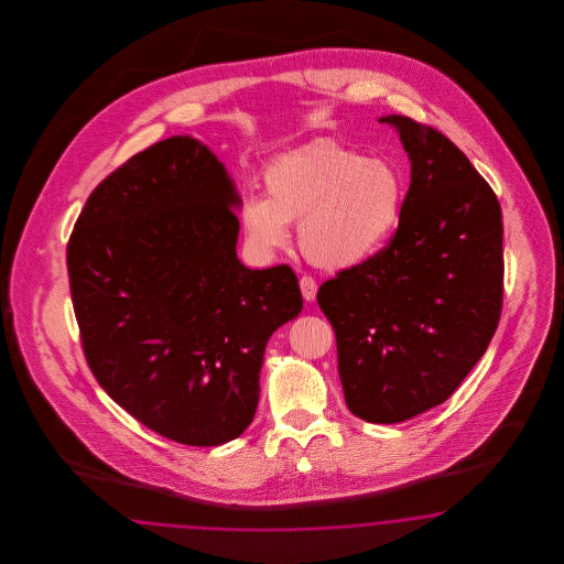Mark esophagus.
<instances>
[{
  "mask_svg": "<svg viewBox=\"0 0 564 564\" xmlns=\"http://www.w3.org/2000/svg\"><path fill=\"white\" fill-rule=\"evenodd\" d=\"M300 290H302V295H304L306 302H314L318 285H316V281H314L310 274H304V276L300 279Z\"/></svg>",
  "mask_w": 564,
  "mask_h": 564,
  "instance_id": "1",
  "label": "esophagus"
}]
</instances>
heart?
Segmentation results:
<instances>
[{"label": "heart", "mask_w": 564, "mask_h": 564, "mask_svg": "<svg viewBox=\"0 0 564 564\" xmlns=\"http://www.w3.org/2000/svg\"><path fill=\"white\" fill-rule=\"evenodd\" d=\"M264 198L246 196L239 221L248 246L269 257L290 241L316 267L351 269L393 234L403 182L391 163L364 159L335 140L279 154L262 173Z\"/></svg>", "instance_id": "heart-1"}]
</instances>
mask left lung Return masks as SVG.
<instances>
[{"mask_svg": "<svg viewBox=\"0 0 564 564\" xmlns=\"http://www.w3.org/2000/svg\"><path fill=\"white\" fill-rule=\"evenodd\" d=\"M411 161L399 225L375 257L318 290L337 337L345 403L397 424L444 403L495 337L502 310V213L495 189L443 132L405 116Z\"/></svg>", "mask_w": 564, "mask_h": 564, "instance_id": "8db88e82", "label": "left lung"}]
</instances>
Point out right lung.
<instances>
[{
  "label": "right lung",
  "mask_w": 564,
  "mask_h": 564,
  "mask_svg": "<svg viewBox=\"0 0 564 564\" xmlns=\"http://www.w3.org/2000/svg\"><path fill=\"white\" fill-rule=\"evenodd\" d=\"M238 205L219 159L173 137L109 173L69 236L90 372L175 443L217 446L252 424L264 347L304 306L291 267L239 262Z\"/></svg>",
  "instance_id": "1"
}]
</instances>
